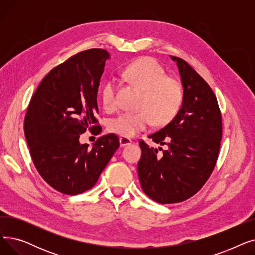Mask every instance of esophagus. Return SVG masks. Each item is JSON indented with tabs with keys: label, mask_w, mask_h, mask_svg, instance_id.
I'll return each instance as SVG.
<instances>
[{
	"label": "esophagus",
	"mask_w": 255,
	"mask_h": 255,
	"mask_svg": "<svg viewBox=\"0 0 255 255\" xmlns=\"http://www.w3.org/2000/svg\"><path fill=\"white\" fill-rule=\"evenodd\" d=\"M119 141H120V146H126V145H130L132 143V140L130 138H127V137H120L119 138Z\"/></svg>",
	"instance_id": "34e87169"
}]
</instances>
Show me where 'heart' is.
Segmentation results:
<instances>
[{
	"label": "heart",
	"mask_w": 255,
	"mask_h": 255,
	"mask_svg": "<svg viewBox=\"0 0 255 255\" xmlns=\"http://www.w3.org/2000/svg\"><path fill=\"white\" fill-rule=\"evenodd\" d=\"M123 77L142 91L139 111L121 113L109 124L111 132L123 137H133L155 121L158 125L169 123L183 104V89L175 78L166 76L164 69L153 59L144 58L127 66ZM105 110L116 106V86L107 82L101 90Z\"/></svg>",
	"instance_id": "1"
}]
</instances>
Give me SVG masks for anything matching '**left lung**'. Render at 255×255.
<instances>
[{
	"instance_id": "obj_1",
	"label": "left lung",
	"mask_w": 255,
	"mask_h": 255,
	"mask_svg": "<svg viewBox=\"0 0 255 255\" xmlns=\"http://www.w3.org/2000/svg\"><path fill=\"white\" fill-rule=\"evenodd\" d=\"M170 59L180 73L183 104L165 127L149 136L166 150L158 155L157 149L140 141L137 166L143 192L160 204L183 202L202 188L215 167L222 137L215 94L188 63Z\"/></svg>"
}]
</instances>
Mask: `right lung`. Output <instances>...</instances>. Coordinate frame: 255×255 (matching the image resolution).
Segmentation results:
<instances>
[{
	"label": "right lung",
	"instance_id": "right-lung-1",
	"mask_svg": "<svg viewBox=\"0 0 255 255\" xmlns=\"http://www.w3.org/2000/svg\"><path fill=\"white\" fill-rule=\"evenodd\" d=\"M107 59L106 50L93 48L57 66L35 91L25 115L24 135L33 162L43 180L63 194L91 189L120 145L115 134L99 137L91 149L79 142L88 129L101 128L93 124Z\"/></svg>",
	"mask_w": 255,
	"mask_h": 255
}]
</instances>
